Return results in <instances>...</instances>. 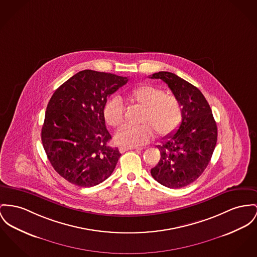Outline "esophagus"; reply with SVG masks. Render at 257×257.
Here are the masks:
<instances>
[{"instance_id": "1", "label": "esophagus", "mask_w": 257, "mask_h": 257, "mask_svg": "<svg viewBox=\"0 0 257 257\" xmlns=\"http://www.w3.org/2000/svg\"><path fill=\"white\" fill-rule=\"evenodd\" d=\"M120 149V153H124L125 151H128V150H133V149H136L135 147H124V146H121L119 148Z\"/></svg>"}]
</instances>
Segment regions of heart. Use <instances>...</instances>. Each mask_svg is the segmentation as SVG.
<instances>
[{
	"label": "heart",
	"instance_id": "heart-1",
	"mask_svg": "<svg viewBox=\"0 0 257 257\" xmlns=\"http://www.w3.org/2000/svg\"><path fill=\"white\" fill-rule=\"evenodd\" d=\"M128 100L143 108L138 126H124L115 136V141L124 147H138L148 143L154 137L160 138L174 134L179 127L183 109L180 100L173 94L152 85L134 87L126 93ZM105 121L112 127H120L124 121V110L119 97H113L103 109Z\"/></svg>",
	"mask_w": 257,
	"mask_h": 257
}]
</instances>
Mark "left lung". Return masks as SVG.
Returning <instances> with one entry per match:
<instances>
[{"label":"left lung","instance_id":"left-lung-1","mask_svg":"<svg viewBox=\"0 0 257 257\" xmlns=\"http://www.w3.org/2000/svg\"><path fill=\"white\" fill-rule=\"evenodd\" d=\"M149 78L164 81L183 109L178 130L157 146L161 159L151 174L166 187L182 188L206 169L217 141L216 122L209 104L196 86L171 72H158Z\"/></svg>","mask_w":257,"mask_h":257}]
</instances>
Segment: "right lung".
I'll return each mask as SVG.
<instances>
[{"label":"right lung","mask_w":257,"mask_h":257,"mask_svg":"<svg viewBox=\"0 0 257 257\" xmlns=\"http://www.w3.org/2000/svg\"><path fill=\"white\" fill-rule=\"evenodd\" d=\"M128 81L115 74L84 70L59 86L47 106L42 142L55 171L80 187L95 186L115 170L120 157L105 125L107 98Z\"/></svg>","instance_id":"1"}]
</instances>
